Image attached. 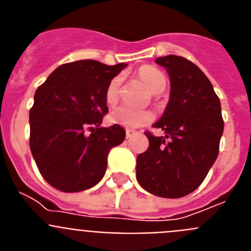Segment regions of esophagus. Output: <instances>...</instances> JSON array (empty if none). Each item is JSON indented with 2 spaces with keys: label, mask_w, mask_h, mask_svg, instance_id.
Masks as SVG:
<instances>
[{
  "label": "esophagus",
  "mask_w": 251,
  "mask_h": 251,
  "mask_svg": "<svg viewBox=\"0 0 251 251\" xmlns=\"http://www.w3.org/2000/svg\"><path fill=\"white\" fill-rule=\"evenodd\" d=\"M134 134H137L136 130H133V129H127V130H126V137H127V138H132V137L134 136Z\"/></svg>",
  "instance_id": "34e87169"
}]
</instances>
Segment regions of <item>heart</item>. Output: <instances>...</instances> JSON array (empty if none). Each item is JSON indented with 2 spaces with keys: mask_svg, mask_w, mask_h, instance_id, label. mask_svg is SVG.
<instances>
[{
  "mask_svg": "<svg viewBox=\"0 0 251 251\" xmlns=\"http://www.w3.org/2000/svg\"><path fill=\"white\" fill-rule=\"evenodd\" d=\"M138 75L145 81L152 93H161L166 88V76L161 70L152 65H142L138 69ZM121 76H114L105 89V101L108 105H114L119 100L121 92ZM112 123L126 128H138L148 124L153 119L150 110H136L128 106H119L109 115Z\"/></svg>",
  "mask_w": 251,
  "mask_h": 251,
  "instance_id": "b5f03b06",
  "label": "heart"
}]
</instances>
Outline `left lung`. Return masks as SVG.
I'll use <instances>...</instances> for the list:
<instances>
[{
	"label": "left lung",
	"mask_w": 251,
	"mask_h": 251,
	"mask_svg": "<svg viewBox=\"0 0 251 251\" xmlns=\"http://www.w3.org/2000/svg\"><path fill=\"white\" fill-rule=\"evenodd\" d=\"M167 69L171 94L154 128L165 137L145 132L148 150L137 157L136 176L150 194L178 199L202 183L216 161L224 132L220 99L199 66L182 56L156 60Z\"/></svg>",
	"instance_id": "8db88e82"
}]
</instances>
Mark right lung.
<instances>
[{"mask_svg": "<svg viewBox=\"0 0 251 251\" xmlns=\"http://www.w3.org/2000/svg\"><path fill=\"white\" fill-rule=\"evenodd\" d=\"M124 68V63L79 60L60 65L37 88L30 109V150L41 176L59 191L97 185L109 151L126 138L118 124L100 127L108 113L106 86Z\"/></svg>", "mask_w": 251, "mask_h": 251, "instance_id": "right-lung-1", "label": "right lung"}]
</instances>
